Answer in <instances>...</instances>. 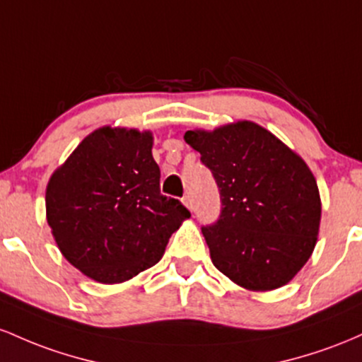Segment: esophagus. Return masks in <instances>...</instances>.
<instances>
[{
	"instance_id": "1",
	"label": "esophagus",
	"mask_w": 362,
	"mask_h": 362,
	"mask_svg": "<svg viewBox=\"0 0 362 362\" xmlns=\"http://www.w3.org/2000/svg\"><path fill=\"white\" fill-rule=\"evenodd\" d=\"M182 203H185V205L188 206L189 210H193V200H192V197H189V194H186V197L182 198Z\"/></svg>"
}]
</instances>
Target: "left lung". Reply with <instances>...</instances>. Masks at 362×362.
Segmentation results:
<instances>
[{
	"mask_svg": "<svg viewBox=\"0 0 362 362\" xmlns=\"http://www.w3.org/2000/svg\"><path fill=\"white\" fill-rule=\"evenodd\" d=\"M185 140L221 192L218 221L202 227L215 269L250 291L286 286L310 259L322 218L306 162L251 121L189 129Z\"/></svg>",
	"mask_w": 362,
	"mask_h": 362,
	"instance_id": "left-lung-1",
	"label": "left lung"
}]
</instances>
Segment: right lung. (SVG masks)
<instances>
[{
    "label": "right lung",
    "mask_w": 362,
    "mask_h": 362,
    "mask_svg": "<svg viewBox=\"0 0 362 362\" xmlns=\"http://www.w3.org/2000/svg\"><path fill=\"white\" fill-rule=\"evenodd\" d=\"M150 132L103 127L54 170L46 217L63 257L100 284L150 269L189 210L160 194Z\"/></svg>",
    "instance_id": "1"
}]
</instances>
